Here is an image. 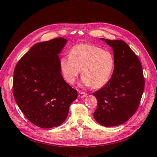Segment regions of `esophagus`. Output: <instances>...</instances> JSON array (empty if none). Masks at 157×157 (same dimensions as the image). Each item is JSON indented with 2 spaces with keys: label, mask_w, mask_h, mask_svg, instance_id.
Instances as JSON below:
<instances>
[{
  "label": "esophagus",
  "mask_w": 157,
  "mask_h": 157,
  "mask_svg": "<svg viewBox=\"0 0 157 157\" xmlns=\"http://www.w3.org/2000/svg\"><path fill=\"white\" fill-rule=\"evenodd\" d=\"M86 96H87V94L84 92L80 91L78 93V98H83L84 97H86Z\"/></svg>",
  "instance_id": "obj_1"
}]
</instances>
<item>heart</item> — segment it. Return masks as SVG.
Returning <instances> with one entry per match:
<instances>
[{
  "instance_id": "1",
  "label": "heart",
  "mask_w": 157,
  "mask_h": 157,
  "mask_svg": "<svg viewBox=\"0 0 157 157\" xmlns=\"http://www.w3.org/2000/svg\"><path fill=\"white\" fill-rule=\"evenodd\" d=\"M115 66V59L110 51L90 44H80L63 57L59 67L67 82L73 84L82 69V82L84 86L100 88L108 82Z\"/></svg>"
}]
</instances>
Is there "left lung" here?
Masks as SVG:
<instances>
[{"mask_svg": "<svg viewBox=\"0 0 157 157\" xmlns=\"http://www.w3.org/2000/svg\"><path fill=\"white\" fill-rule=\"evenodd\" d=\"M101 39L113 50L115 68L108 82L93 93L98 100L93 115L101 125L115 126L126 122L136 112L145 80L139 58L125 42Z\"/></svg>", "mask_w": 157, "mask_h": 157, "instance_id": "8db88e82", "label": "left lung"}]
</instances>
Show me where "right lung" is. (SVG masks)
<instances>
[{"mask_svg":"<svg viewBox=\"0 0 157 157\" xmlns=\"http://www.w3.org/2000/svg\"><path fill=\"white\" fill-rule=\"evenodd\" d=\"M67 41L59 37L35 44L14 69V99L27 119L40 128L62 124L78 96L61 74L58 54Z\"/></svg>","mask_w":157,"mask_h":157,"instance_id":"obj_1","label":"right lung"}]
</instances>
